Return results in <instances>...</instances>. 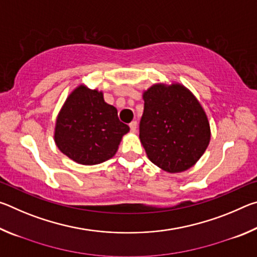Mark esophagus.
<instances>
[{
	"label": "esophagus",
	"instance_id": "1",
	"mask_svg": "<svg viewBox=\"0 0 257 257\" xmlns=\"http://www.w3.org/2000/svg\"><path fill=\"white\" fill-rule=\"evenodd\" d=\"M129 127H130V130H132V133H136V130H137V122H136V121H133V122H130Z\"/></svg>",
	"mask_w": 257,
	"mask_h": 257
}]
</instances>
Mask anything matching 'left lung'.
<instances>
[{
    "mask_svg": "<svg viewBox=\"0 0 257 257\" xmlns=\"http://www.w3.org/2000/svg\"><path fill=\"white\" fill-rule=\"evenodd\" d=\"M144 114L139 139L161 170L180 173L197 163L211 141L207 115L196 96L180 82H155L143 90Z\"/></svg>",
    "mask_w": 257,
    "mask_h": 257,
    "instance_id": "1",
    "label": "left lung"
}]
</instances>
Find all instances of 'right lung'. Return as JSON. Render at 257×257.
<instances>
[{
    "label": "right lung",
    "mask_w": 257,
    "mask_h": 257,
    "mask_svg": "<svg viewBox=\"0 0 257 257\" xmlns=\"http://www.w3.org/2000/svg\"><path fill=\"white\" fill-rule=\"evenodd\" d=\"M118 118V110L104 101L102 90L78 85L58 113L54 142L73 162L95 165L115 155L122 137L129 133Z\"/></svg>",
    "instance_id": "add662e5"
}]
</instances>
